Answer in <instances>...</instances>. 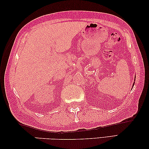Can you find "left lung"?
<instances>
[{
	"label": "left lung",
	"mask_w": 149,
	"mask_h": 149,
	"mask_svg": "<svg viewBox=\"0 0 149 149\" xmlns=\"http://www.w3.org/2000/svg\"><path fill=\"white\" fill-rule=\"evenodd\" d=\"M134 84H135V83H133V85H134Z\"/></svg>",
	"instance_id": "obj_1"
}]
</instances>
